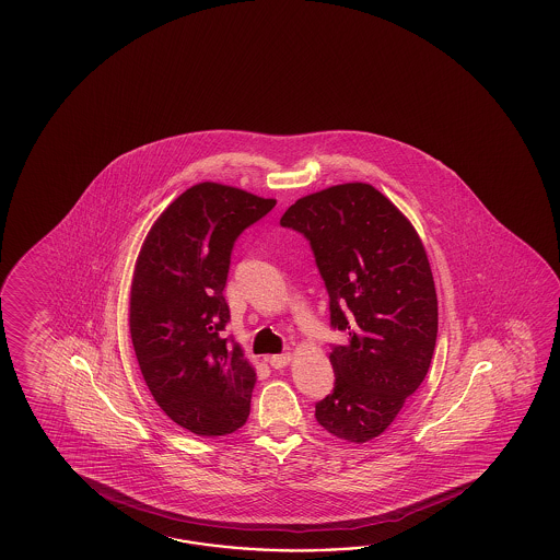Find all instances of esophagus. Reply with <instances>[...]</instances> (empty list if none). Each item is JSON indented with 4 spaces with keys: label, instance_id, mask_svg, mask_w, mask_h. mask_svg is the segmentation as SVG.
Instances as JSON below:
<instances>
[{
    "label": "esophagus",
    "instance_id": "34e87169",
    "mask_svg": "<svg viewBox=\"0 0 560 560\" xmlns=\"http://www.w3.org/2000/svg\"><path fill=\"white\" fill-rule=\"evenodd\" d=\"M290 360H292L290 354H276V357L268 358V364H270L272 369L280 370L288 366V364H290Z\"/></svg>",
    "mask_w": 560,
    "mask_h": 560
}]
</instances>
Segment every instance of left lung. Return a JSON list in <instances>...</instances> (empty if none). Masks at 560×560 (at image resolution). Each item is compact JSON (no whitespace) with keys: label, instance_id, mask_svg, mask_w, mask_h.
I'll use <instances>...</instances> for the list:
<instances>
[{"label":"left lung","instance_id":"1","mask_svg":"<svg viewBox=\"0 0 560 560\" xmlns=\"http://www.w3.org/2000/svg\"><path fill=\"white\" fill-rule=\"evenodd\" d=\"M280 224L308 240L330 298L332 394L316 402L322 429L372 441L393 424L430 369L439 302L429 256L406 215L370 184L300 198Z\"/></svg>","mask_w":560,"mask_h":560}]
</instances>
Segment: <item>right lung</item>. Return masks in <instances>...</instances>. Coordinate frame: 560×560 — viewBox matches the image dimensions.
Wrapping results in <instances>:
<instances>
[{
  "label": "right lung",
  "instance_id": "obj_1",
  "mask_svg": "<svg viewBox=\"0 0 560 560\" xmlns=\"http://www.w3.org/2000/svg\"><path fill=\"white\" fill-rule=\"evenodd\" d=\"M272 198L196 184L167 206L143 240L130 292V334L158 406L198 436H224L250 415L256 372L222 330L224 288L240 234Z\"/></svg>",
  "mask_w": 560,
  "mask_h": 560
}]
</instances>
